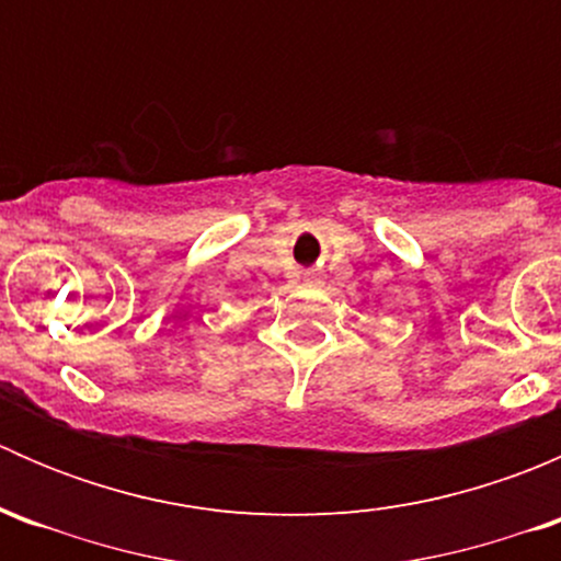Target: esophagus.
Masks as SVG:
<instances>
[{
	"mask_svg": "<svg viewBox=\"0 0 561 561\" xmlns=\"http://www.w3.org/2000/svg\"><path fill=\"white\" fill-rule=\"evenodd\" d=\"M309 285H322V276L320 274H307Z\"/></svg>",
	"mask_w": 561,
	"mask_h": 561,
	"instance_id": "34e87169",
	"label": "esophagus"
}]
</instances>
